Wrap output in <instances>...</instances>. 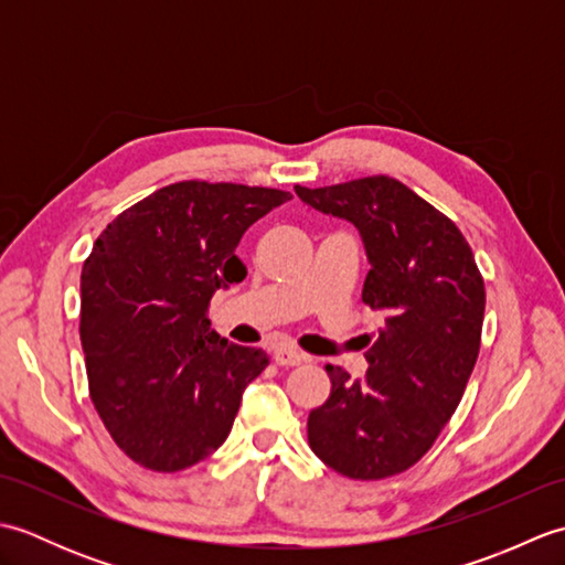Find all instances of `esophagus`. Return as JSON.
I'll return each instance as SVG.
<instances>
[{
    "label": "esophagus",
    "mask_w": 565,
    "mask_h": 565,
    "mask_svg": "<svg viewBox=\"0 0 565 565\" xmlns=\"http://www.w3.org/2000/svg\"><path fill=\"white\" fill-rule=\"evenodd\" d=\"M274 362L279 366H298V364L308 362V354L294 350V347H276Z\"/></svg>",
    "instance_id": "esophagus-1"
}]
</instances>
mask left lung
Returning <instances> with one entry per match:
<instances>
[{"label":"left lung","mask_w":565,"mask_h":565,"mask_svg":"<svg viewBox=\"0 0 565 565\" xmlns=\"http://www.w3.org/2000/svg\"><path fill=\"white\" fill-rule=\"evenodd\" d=\"M296 194L356 225L371 264L362 301L383 313L364 379L326 366L330 398L308 415V444L332 471L381 481L423 459L461 403L481 350L483 276L456 223L398 179Z\"/></svg>","instance_id":"1"}]
</instances>
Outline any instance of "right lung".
<instances>
[{"instance_id": "add662e5", "label": "right lung", "mask_w": 565, "mask_h": 565, "mask_svg": "<svg viewBox=\"0 0 565 565\" xmlns=\"http://www.w3.org/2000/svg\"><path fill=\"white\" fill-rule=\"evenodd\" d=\"M289 199L189 179L134 203L97 237L82 267L79 338L89 398L128 459L184 471L231 435L269 356L215 334L209 306L247 276L239 237Z\"/></svg>"}]
</instances>
